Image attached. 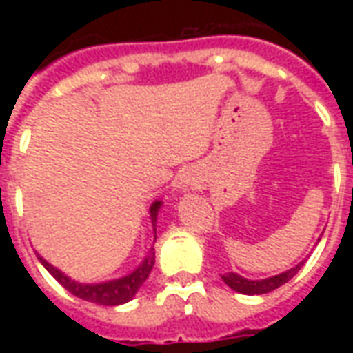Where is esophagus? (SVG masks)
<instances>
[{"label":"esophagus","mask_w":353,"mask_h":353,"mask_svg":"<svg viewBox=\"0 0 353 353\" xmlns=\"http://www.w3.org/2000/svg\"><path fill=\"white\" fill-rule=\"evenodd\" d=\"M192 183H194V174H192V172H183V174L177 176L176 189L177 191H185V189Z\"/></svg>","instance_id":"obj_1"}]
</instances>
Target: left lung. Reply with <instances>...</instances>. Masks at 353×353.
I'll return each instance as SVG.
<instances>
[{"label":"left lung","mask_w":353,"mask_h":353,"mask_svg":"<svg viewBox=\"0 0 353 353\" xmlns=\"http://www.w3.org/2000/svg\"><path fill=\"white\" fill-rule=\"evenodd\" d=\"M304 261H301L299 265H295L293 268H289L285 272L276 274V276H270V278H265V280H248V278H244V276H240V274L236 272L223 274L221 278L223 281H225L230 289H234L236 293H242V295H265V293H270V291L278 289L280 285H283V283H288V281L301 270V266L304 265Z\"/></svg>","instance_id":"obj_1"}]
</instances>
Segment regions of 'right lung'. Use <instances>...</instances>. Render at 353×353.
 Wrapping results in <instances>:
<instances>
[{
  "mask_svg": "<svg viewBox=\"0 0 353 353\" xmlns=\"http://www.w3.org/2000/svg\"><path fill=\"white\" fill-rule=\"evenodd\" d=\"M162 200H154L151 208H149V219H151V227H153L154 240H157V217H159V212H161ZM37 259L41 261V265L49 270L54 278H57L62 285H64L72 295L79 296L83 301H88V303L101 304V306H119V304H124L132 301L136 293L139 291V288L143 285V281L149 278V274L153 270L154 265V248L151 245L149 252L143 257V261L139 263V266L136 270H132L130 274H126L123 278H115V280L100 281V283H81V281L72 280L68 274H64L60 268L52 266L47 259H43L41 255L37 253Z\"/></svg>",
  "mask_w": 353,
  "mask_h": 353,
  "instance_id": "right-lung-1",
  "label": "right lung"
}]
</instances>
